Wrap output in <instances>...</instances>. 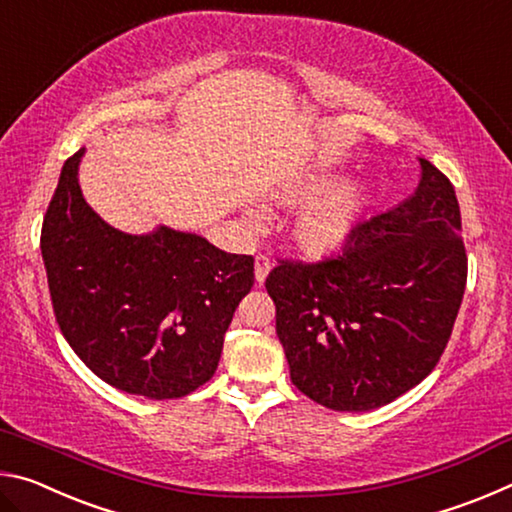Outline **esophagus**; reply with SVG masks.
I'll list each match as a JSON object with an SVG mask.
<instances>
[{
	"label": "esophagus",
	"instance_id": "34e87169",
	"mask_svg": "<svg viewBox=\"0 0 512 512\" xmlns=\"http://www.w3.org/2000/svg\"><path fill=\"white\" fill-rule=\"evenodd\" d=\"M268 271H271V259L266 255H257L255 257V280L257 284H264Z\"/></svg>",
	"mask_w": 512,
	"mask_h": 512
}]
</instances>
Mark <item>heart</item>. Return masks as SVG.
Here are the masks:
<instances>
[{
  "label": "heart",
  "instance_id": "obj_1",
  "mask_svg": "<svg viewBox=\"0 0 512 512\" xmlns=\"http://www.w3.org/2000/svg\"><path fill=\"white\" fill-rule=\"evenodd\" d=\"M320 185H323V180L311 178L300 187L291 189V194H305L309 189H318ZM361 210L363 187L359 183L336 185L300 212L296 225H293V239L307 255H332L348 244Z\"/></svg>",
  "mask_w": 512,
  "mask_h": 512
}]
</instances>
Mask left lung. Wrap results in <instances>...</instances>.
Instances as JSON below:
<instances>
[{
    "label": "left lung",
    "instance_id": "8db88e82",
    "mask_svg": "<svg viewBox=\"0 0 512 512\" xmlns=\"http://www.w3.org/2000/svg\"><path fill=\"white\" fill-rule=\"evenodd\" d=\"M415 196L354 225L339 255L277 259L266 277L300 393L370 411L436 368L463 302L467 255L454 185L422 160Z\"/></svg>",
    "mask_w": 512,
    "mask_h": 512
}]
</instances>
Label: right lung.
<instances>
[{
  "label": "right lung",
  "instance_id": "right-lung-1",
  "mask_svg": "<svg viewBox=\"0 0 512 512\" xmlns=\"http://www.w3.org/2000/svg\"><path fill=\"white\" fill-rule=\"evenodd\" d=\"M81 155L63 164L42 221L56 323L106 384L149 400L185 397L219 366L223 336L255 284V259L171 228L115 230L85 203Z\"/></svg>",
  "mask_w": 512,
  "mask_h": 512
}]
</instances>
